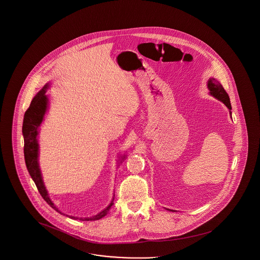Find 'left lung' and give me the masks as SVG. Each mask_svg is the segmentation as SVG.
I'll return each mask as SVG.
<instances>
[{
  "mask_svg": "<svg viewBox=\"0 0 260 260\" xmlns=\"http://www.w3.org/2000/svg\"><path fill=\"white\" fill-rule=\"evenodd\" d=\"M207 88L209 90V93L210 95L218 99L219 101H221L230 111V114L232 113L231 110H232V107H231V103H230V98L228 96V94L226 93V91L224 90L223 86L220 84V83L214 79V78H210L207 82Z\"/></svg>",
  "mask_w": 260,
  "mask_h": 260,
  "instance_id": "8db88e82",
  "label": "left lung"
}]
</instances>
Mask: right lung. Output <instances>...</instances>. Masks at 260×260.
<instances>
[{
    "label": "right lung",
    "mask_w": 260,
    "mask_h": 260,
    "mask_svg": "<svg viewBox=\"0 0 260 260\" xmlns=\"http://www.w3.org/2000/svg\"><path fill=\"white\" fill-rule=\"evenodd\" d=\"M48 89V84L43 87L41 91L34 96L32 100L29 108L25 111L24 118H23V125H22V134L24 138V158L25 164L27 167L28 172L31 178L33 179L38 191L40 192L42 198L51 205L57 212L61 213L54 205V203L51 201V199L48 196V191L46 190V187L44 185L43 179H42L41 171L39 168L38 164V151H39V145L37 141L38 136V128L44 119V115L48 109V96H46V92ZM112 199L111 203L108 207H106L103 211L98 213L95 216L87 217V218H78L69 216L72 219H79L85 221H92V220H99L103 218L107 215L110 207L113 205ZM62 214V213H61Z\"/></svg>",
    "instance_id": "add662e5"
}]
</instances>
